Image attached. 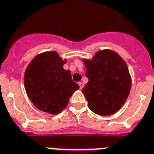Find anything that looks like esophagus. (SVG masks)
Segmentation results:
<instances>
[{
	"label": "esophagus",
	"mask_w": 154,
	"mask_h": 154,
	"mask_svg": "<svg viewBox=\"0 0 154 154\" xmlns=\"http://www.w3.org/2000/svg\"><path fill=\"white\" fill-rule=\"evenodd\" d=\"M79 86H80V89H82L84 88V84L82 82L79 83Z\"/></svg>",
	"instance_id": "obj_1"
}]
</instances>
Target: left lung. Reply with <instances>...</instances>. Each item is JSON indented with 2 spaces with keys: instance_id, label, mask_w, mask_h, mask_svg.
<instances>
[{
  "instance_id": "obj_1",
  "label": "left lung",
  "mask_w": 154,
  "mask_h": 154,
  "mask_svg": "<svg viewBox=\"0 0 154 154\" xmlns=\"http://www.w3.org/2000/svg\"><path fill=\"white\" fill-rule=\"evenodd\" d=\"M88 82L83 88L89 109L99 116L114 114L124 105L131 89L126 63L116 52H97L91 60H84Z\"/></svg>"
}]
</instances>
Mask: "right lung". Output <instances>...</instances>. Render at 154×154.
<instances>
[{
	"instance_id": "1",
	"label": "right lung",
	"mask_w": 154,
	"mask_h": 154,
	"mask_svg": "<svg viewBox=\"0 0 154 154\" xmlns=\"http://www.w3.org/2000/svg\"><path fill=\"white\" fill-rule=\"evenodd\" d=\"M56 52L41 53L33 59L25 73V88L29 99L42 112L57 115L66 107L79 85Z\"/></svg>"
}]
</instances>
